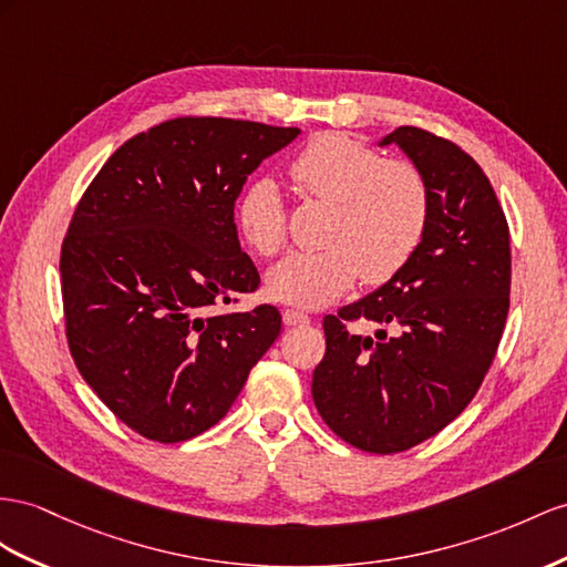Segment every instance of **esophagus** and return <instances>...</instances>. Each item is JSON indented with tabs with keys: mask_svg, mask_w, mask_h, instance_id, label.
Wrapping results in <instances>:
<instances>
[{
	"mask_svg": "<svg viewBox=\"0 0 567 567\" xmlns=\"http://www.w3.org/2000/svg\"><path fill=\"white\" fill-rule=\"evenodd\" d=\"M282 321H285V326H309L311 318H309L307 313H301V311L287 309V311L282 313Z\"/></svg>",
	"mask_w": 567,
	"mask_h": 567,
	"instance_id": "obj_1",
	"label": "esophagus"
}]
</instances>
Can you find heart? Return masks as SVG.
Masks as SVG:
<instances>
[{
  "mask_svg": "<svg viewBox=\"0 0 567 567\" xmlns=\"http://www.w3.org/2000/svg\"><path fill=\"white\" fill-rule=\"evenodd\" d=\"M301 194L330 200L323 249L297 251L268 272L272 299L299 309L328 307L359 278L381 285L408 264L429 223V186L408 159L383 155L352 136L326 132L289 163ZM237 227L260 256H275L287 241V208L280 186L256 177L237 196Z\"/></svg>",
  "mask_w": 567,
  "mask_h": 567,
  "instance_id": "obj_1",
  "label": "heart"
}]
</instances>
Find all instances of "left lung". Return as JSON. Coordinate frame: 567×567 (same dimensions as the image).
<instances>
[{"label":"left lung","mask_w":567,"mask_h":567,"mask_svg":"<svg viewBox=\"0 0 567 567\" xmlns=\"http://www.w3.org/2000/svg\"><path fill=\"white\" fill-rule=\"evenodd\" d=\"M395 143L424 174L429 223L393 278L323 318L313 371L318 414L342 441L402 453L443 431L482 385L511 309V229L496 192L453 141L400 126ZM373 320V339L346 328Z\"/></svg>","instance_id":"8db88e82"}]
</instances>
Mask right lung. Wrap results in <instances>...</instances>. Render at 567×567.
I'll use <instances>...</instances> for the list:
<instances>
[{
  "mask_svg": "<svg viewBox=\"0 0 567 567\" xmlns=\"http://www.w3.org/2000/svg\"><path fill=\"white\" fill-rule=\"evenodd\" d=\"M295 126L179 117L128 138L85 188L62 244L71 357L114 416L179 443L215 426L278 340L270 303L213 316L256 292L235 203Z\"/></svg>",
  "mask_w": 567,
  "mask_h": 567,
  "instance_id": "right-lung-1",
  "label": "right lung"
}]
</instances>
